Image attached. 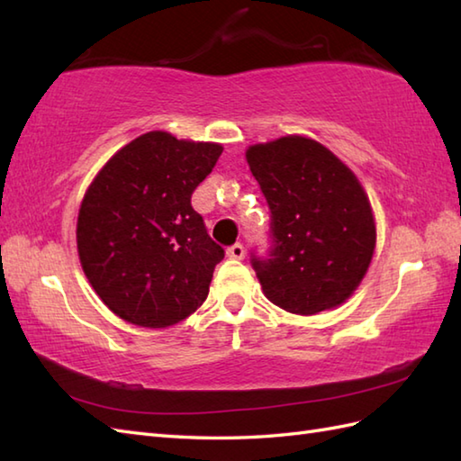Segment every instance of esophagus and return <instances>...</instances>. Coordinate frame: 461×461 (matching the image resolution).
<instances>
[{
	"label": "esophagus",
	"mask_w": 461,
	"mask_h": 461,
	"mask_svg": "<svg viewBox=\"0 0 461 461\" xmlns=\"http://www.w3.org/2000/svg\"><path fill=\"white\" fill-rule=\"evenodd\" d=\"M228 258L230 259H243L246 258V249H243L241 243H233V246L228 249Z\"/></svg>",
	"instance_id": "obj_1"
}]
</instances>
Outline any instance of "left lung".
Masks as SVG:
<instances>
[{"instance_id": "obj_1", "label": "left lung", "mask_w": 461, "mask_h": 461, "mask_svg": "<svg viewBox=\"0 0 461 461\" xmlns=\"http://www.w3.org/2000/svg\"><path fill=\"white\" fill-rule=\"evenodd\" d=\"M246 158L271 210L269 258L251 256L266 297L305 317L342 305L376 246L375 215L355 172L299 134L253 144Z\"/></svg>"}]
</instances>
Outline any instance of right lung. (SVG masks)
I'll return each mask as SVG.
<instances>
[{
	"instance_id": "obj_1",
	"label": "right lung",
	"mask_w": 461,
	"mask_h": 461,
	"mask_svg": "<svg viewBox=\"0 0 461 461\" xmlns=\"http://www.w3.org/2000/svg\"><path fill=\"white\" fill-rule=\"evenodd\" d=\"M221 150L152 131L122 146L86 188L77 249L86 279L116 317L166 329L208 297L223 249L190 198Z\"/></svg>"
}]
</instances>
